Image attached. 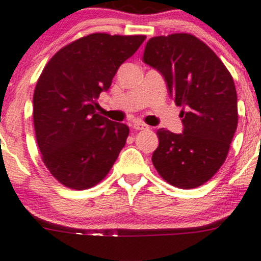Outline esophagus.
Masks as SVG:
<instances>
[{
	"label": "esophagus",
	"instance_id": "34e87169",
	"mask_svg": "<svg viewBox=\"0 0 261 261\" xmlns=\"http://www.w3.org/2000/svg\"><path fill=\"white\" fill-rule=\"evenodd\" d=\"M133 127L135 128V130H147L148 126L146 124L143 123H140V121H137V123H134Z\"/></svg>",
	"mask_w": 261,
	"mask_h": 261
}]
</instances>
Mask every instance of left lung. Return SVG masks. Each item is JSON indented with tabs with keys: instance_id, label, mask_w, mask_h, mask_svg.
Segmentation results:
<instances>
[{
	"instance_id": "left-lung-1",
	"label": "left lung",
	"mask_w": 261,
	"mask_h": 261,
	"mask_svg": "<svg viewBox=\"0 0 261 261\" xmlns=\"http://www.w3.org/2000/svg\"><path fill=\"white\" fill-rule=\"evenodd\" d=\"M143 62L163 75L170 97L182 107L183 133L158 130L153 165L171 186H202L224 164L237 128L231 74L212 49L188 34L150 38Z\"/></svg>"
}]
</instances>
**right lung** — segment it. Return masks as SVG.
<instances>
[{
  "instance_id": "obj_1",
  "label": "right lung",
  "mask_w": 261,
  "mask_h": 261,
  "mask_svg": "<svg viewBox=\"0 0 261 261\" xmlns=\"http://www.w3.org/2000/svg\"><path fill=\"white\" fill-rule=\"evenodd\" d=\"M144 39L85 36L60 49L43 70L34 94L36 140L43 163L65 187L83 190L101 182L124 148L127 125L98 115L96 98Z\"/></svg>"
}]
</instances>
